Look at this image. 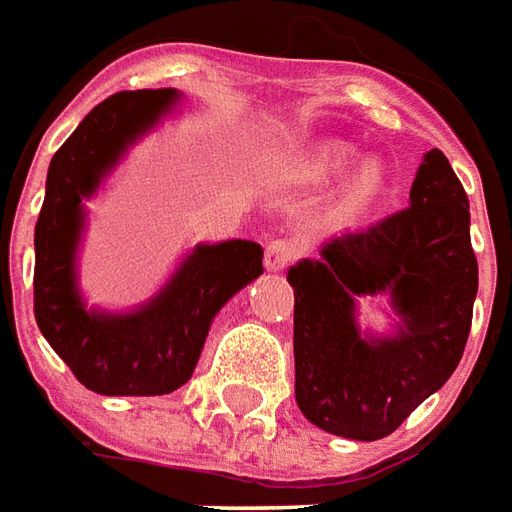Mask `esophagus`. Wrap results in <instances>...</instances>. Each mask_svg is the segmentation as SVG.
I'll return each mask as SVG.
<instances>
[{"mask_svg": "<svg viewBox=\"0 0 512 512\" xmlns=\"http://www.w3.org/2000/svg\"><path fill=\"white\" fill-rule=\"evenodd\" d=\"M293 256H296V248H293L290 242L273 239V242L264 248V267H267L270 273H279V270H284L287 264L293 262Z\"/></svg>", "mask_w": 512, "mask_h": 512, "instance_id": "obj_1", "label": "esophagus"}]
</instances>
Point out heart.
<instances>
[{
	"label": "heart",
	"instance_id": "obj_1",
	"mask_svg": "<svg viewBox=\"0 0 512 512\" xmlns=\"http://www.w3.org/2000/svg\"><path fill=\"white\" fill-rule=\"evenodd\" d=\"M352 157L355 154H352V149H346V146H327L321 152L310 154L307 160H301L293 168V177L301 185H312V188L315 185H327L335 177L344 174L349 163H352ZM383 183H386V174H383L380 163H363V166H358L346 177L344 188L338 191V197L332 202V216L335 219H344V222L360 216L380 197Z\"/></svg>",
	"mask_w": 512,
	"mask_h": 512
}]
</instances>
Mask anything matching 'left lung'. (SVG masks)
Listing matches in <instances>:
<instances>
[{
  "instance_id": "8db88e82",
  "label": "left lung",
  "mask_w": 512,
  "mask_h": 512,
  "mask_svg": "<svg viewBox=\"0 0 512 512\" xmlns=\"http://www.w3.org/2000/svg\"><path fill=\"white\" fill-rule=\"evenodd\" d=\"M296 293V403L335 437H389L454 375L468 344L479 267L468 194L440 149L425 152L408 208L341 233L287 270ZM389 295L386 336L357 324V298Z\"/></svg>"
}]
</instances>
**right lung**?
Wrapping results in <instances>:
<instances>
[{"label": "right lung", "mask_w": 512, "mask_h": 512, "mask_svg": "<svg viewBox=\"0 0 512 512\" xmlns=\"http://www.w3.org/2000/svg\"><path fill=\"white\" fill-rule=\"evenodd\" d=\"M177 89L118 92L98 104L53 154L36 222L33 310L47 344L89 392L154 397L188 383L214 315L262 276V245L228 239L185 253L171 279L129 312L87 307L78 290L84 202L123 154L177 109Z\"/></svg>", "instance_id": "right-lung-1"}]
</instances>
